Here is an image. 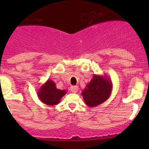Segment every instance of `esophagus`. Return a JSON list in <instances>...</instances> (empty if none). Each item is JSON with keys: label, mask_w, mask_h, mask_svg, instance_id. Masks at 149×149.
<instances>
[{"label": "esophagus", "mask_w": 149, "mask_h": 149, "mask_svg": "<svg viewBox=\"0 0 149 149\" xmlns=\"http://www.w3.org/2000/svg\"><path fill=\"white\" fill-rule=\"evenodd\" d=\"M70 90L73 92V93H76L78 90V87L76 85V86H71L70 88Z\"/></svg>", "instance_id": "1"}]
</instances>
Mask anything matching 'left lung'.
<instances>
[{"instance_id":"8db88e82","label":"left lung","mask_w":149,"mask_h":149,"mask_svg":"<svg viewBox=\"0 0 149 149\" xmlns=\"http://www.w3.org/2000/svg\"><path fill=\"white\" fill-rule=\"evenodd\" d=\"M113 83L107 76L94 74L90 83L82 91L85 103L90 107H95L106 102L111 95Z\"/></svg>"}]
</instances>
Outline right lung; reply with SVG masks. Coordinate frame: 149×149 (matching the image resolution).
<instances>
[{"label":"right lung","instance_id":"right-lung-1","mask_svg":"<svg viewBox=\"0 0 149 149\" xmlns=\"http://www.w3.org/2000/svg\"><path fill=\"white\" fill-rule=\"evenodd\" d=\"M66 93V90L57 89L55 83L51 79H48L39 88L37 95L43 104L48 106H54L60 102L61 99Z\"/></svg>","mask_w":149,"mask_h":149}]
</instances>
